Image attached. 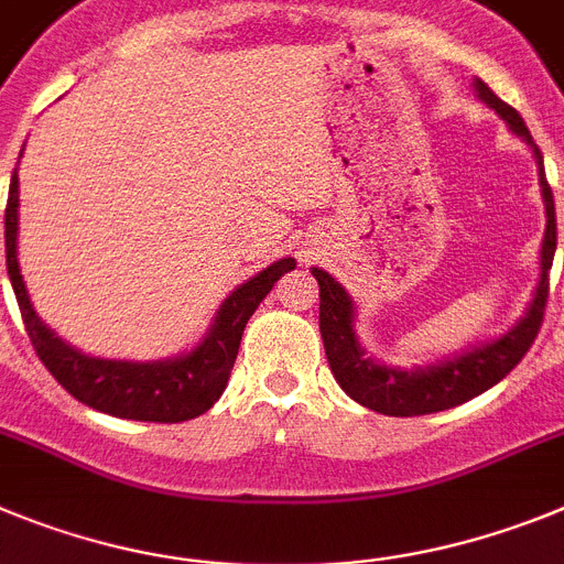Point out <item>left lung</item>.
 Listing matches in <instances>:
<instances>
[{"instance_id":"obj_1","label":"left lung","mask_w":564,"mask_h":564,"mask_svg":"<svg viewBox=\"0 0 564 564\" xmlns=\"http://www.w3.org/2000/svg\"><path fill=\"white\" fill-rule=\"evenodd\" d=\"M474 90L491 110H497V116L506 121L513 135H519L531 147L533 159L540 164V187L547 215L540 254V283H536V292H533V301L528 306L525 317H519L517 326H511L506 335H499L491 343H479V346L463 351V355H454L448 360L425 366V369L405 371L398 369V366L377 364L375 357L366 355L355 335V301L349 297V292L329 272H323L317 267L312 269V275L317 278V286H321V337L323 349H326V360L332 366V375H335L340 389L351 400L377 411V414L420 417V414L454 409V405L465 403V400L477 398V394L488 391L491 386H497L525 357L533 337L540 335L542 315H545L547 303L551 263L553 252H556V207H553L551 184L545 178L540 147L533 144L522 116L511 105L497 99L491 87L482 85L479 78Z\"/></svg>"}]
</instances>
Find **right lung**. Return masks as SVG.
<instances>
[{"label":"right lung","mask_w":564,"mask_h":564,"mask_svg":"<svg viewBox=\"0 0 564 564\" xmlns=\"http://www.w3.org/2000/svg\"><path fill=\"white\" fill-rule=\"evenodd\" d=\"M17 235L19 166L13 170L8 207H4V258H8V275H11V286L17 292L19 312H22L33 349L45 369L56 377L58 386L70 391L78 403L105 411L112 417L141 420V423H184L213 409L215 400L227 389L247 321L258 310V303L281 281L283 272L295 269V258H281L241 283L221 303L204 340L187 355L170 357V360H147V364L105 360V357H90L67 346L33 312L31 295L19 272Z\"/></svg>","instance_id":"add662e5"}]
</instances>
